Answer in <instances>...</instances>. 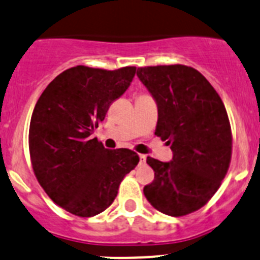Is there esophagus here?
<instances>
[{"instance_id":"obj_1","label":"esophagus","mask_w":260,"mask_h":260,"mask_svg":"<svg viewBox=\"0 0 260 260\" xmlns=\"http://www.w3.org/2000/svg\"><path fill=\"white\" fill-rule=\"evenodd\" d=\"M139 158H140V164H144L147 159L146 154H139Z\"/></svg>"}]
</instances>
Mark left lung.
I'll use <instances>...</instances> for the list:
<instances>
[{"mask_svg":"<svg viewBox=\"0 0 260 260\" xmlns=\"http://www.w3.org/2000/svg\"><path fill=\"white\" fill-rule=\"evenodd\" d=\"M137 76L157 104L154 134L173 151L170 162L147 157L154 180L144 187V196L166 215L193 213L214 196L231 162L232 137L224 104L190 67H144Z\"/></svg>","mask_w":260,"mask_h":260,"instance_id":"obj_1","label":"left lung"}]
</instances>
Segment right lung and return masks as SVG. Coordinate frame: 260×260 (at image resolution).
Instances as JSON below:
<instances>
[{
    "label": "right lung",
    "instance_id": "1",
    "mask_svg": "<svg viewBox=\"0 0 260 260\" xmlns=\"http://www.w3.org/2000/svg\"><path fill=\"white\" fill-rule=\"evenodd\" d=\"M135 71L72 67L56 76L36 103L29 125L33 171L47 196L75 215L89 218L106 210L121 180L139 162L135 152L107 149L92 138Z\"/></svg>",
    "mask_w": 260,
    "mask_h": 260
}]
</instances>
